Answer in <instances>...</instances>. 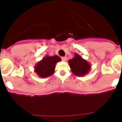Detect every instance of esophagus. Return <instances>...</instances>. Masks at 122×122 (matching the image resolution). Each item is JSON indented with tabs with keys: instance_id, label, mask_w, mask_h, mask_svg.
<instances>
[{
	"instance_id": "34e87169",
	"label": "esophagus",
	"mask_w": 122,
	"mask_h": 122,
	"mask_svg": "<svg viewBox=\"0 0 122 122\" xmlns=\"http://www.w3.org/2000/svg\"><path fill=\"white\" fill-rule=\"evenodd\" d=\"M66 59H67L66 56H65V57H62V60H63V61H66Z\"/></svg>"
}]
</instances>
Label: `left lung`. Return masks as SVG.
<instances>
[{
  "label": "left lung",
  "instance_id": "8db88e82",
  "mask_svg": "<svg viewBox=\"0 0 122 122\" xmlns=\"http://www.w3.org/2000/svg\"><path fill=\"white\" fill-rule=\"evenodd\" d=\"M68 63L71 72L76 76H83L88 74L91 69V64L76 53L72 59L68 60Z\"/></svg>",
  "mask_w": 122,
  "mask_h": 122
}]
</instances>
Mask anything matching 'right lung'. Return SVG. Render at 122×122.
<instances>
[{
	"instance_id": "add662e5",
	"label": "right lung",
	"mask_w": 122,
	"mask_h": 122,
	"mask_svg": "<svg viewBox=\"0 0 122 122\" xmlns=\"http://www.w3.org/2000/svg\"><path fill=\"white\" fill-rule=\"evenodd\" d=\"M61 61L58 56H46L42 60L39 61L34 67V72L41 78H47L54 74L56 65Z\"/></svg>"
}]
</instances>
